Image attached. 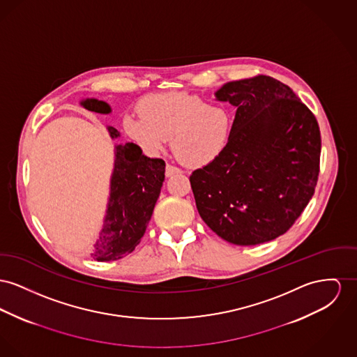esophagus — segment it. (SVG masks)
<instances>
[{"label": "esophagus", "instance_id": "esophagus-1", "mask_svg": "<svg viewBox=\"0 0 357 357\" xmlns=\"http://www.w3.org/2000/svg\"><path fill=\"white\" fill-rule=\"evenodd\" d=\"M178 173H181V170H180L178 167H173V165H169V164H167V167H165V176H167V177H170V176H173V174H178Z\"/></svg>", "mask_w": 357, "mask_h": 357}]
</instances>
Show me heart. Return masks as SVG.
Here are the masks:
<instances>
[{"label":"heart","instance_id":"heart-1","mask_svg":"<svg viewBox=\"0 0 357 357\" xmlns=\"http://www.w3.org/2000/svg\"><path fill=\"white\" fill-rule=\"evenodd\" d=\"M138 111L141 118L123 120L126 132L151 153L161 151L172 138L176 158L187 167L211 162L227 142L229 114L199 96L176 91L146 96Z\"/></svg>","mask_w":357,"mask_h":357}]
</instances>
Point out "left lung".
Returning a JSON list of instances; mask_svg holds the SVG:
<instances>
[{"label": "left lung", "mask_w": 357, "mask_h": 357, "mask_svg": "<svg viewBox=\"0 0 357 357\" xmlns=\"http://www.w3.org/2000/svg\"><path fill=\"white\" fill-rule=\"evenodd\" d=\"M215 96L237 112L220 154L190 174L197 211L234 245L280 237L315 190L318 121L289 86L269 75L227 82Z\"/></svg>", "instance_id": "1"}]
</instances>
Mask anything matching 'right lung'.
I'll return each instance as SVG.
<instances>
[{
    "mask_svg": "<svg viewBox=\"0 0 357 357\" xmlns=\"http://www.w3.org/2000/svg\"><path fill=\"white\" fill-rule=\"evenodd\" d=\"M81 105L97 114H109L111 107L96 98H86ZM111 138L119 131L108 127ZM115 167L111 178V193L104 226L96 241L97 261H114L131 253L141 242L153 215L165 178V161L149 158L135 143L118 144Z\"/></svg>",
    "mask_w": 357,
    "mask_h": 357,
    "instance_id": "add662e5",
    "label": "right lung"
}]
</instances>
